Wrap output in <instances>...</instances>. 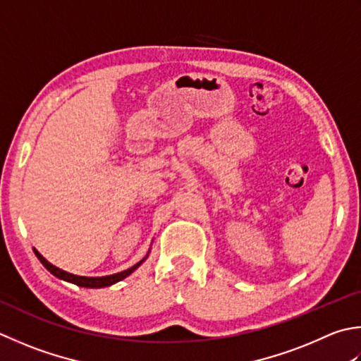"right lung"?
Wrapping results in <instances>:
<instances>
[{
    "mask_svg": "<svg viewBox=\"0 0 361 361\" xmlns=\"http://www.w3.org/2000/svg\"><path fill=\"white\" fill-rule=\"evenodd\" d=\"M32 250L35 253V257L39 258L40 263L45 266V269L51 272L54 277H58V279H61L63 281H68V283H73L76 286H81V288H106V286H111V285L117 283V281H122L123 279H126V277H128V275H131L134 271H136L137 267L142 264L144 261L148 258V253H150V249H148L147 255L142 259H140L139 263L131 266L130 269H126V271L112 274V275H106V277H82V275H75V274H70L67 271L59 269V267H56L54 264L49 263L48 259H45L44 257H42L37 249H34V247H32Z\"/></svg>",
    "mask_w": 361,
    "mask_h": 361,
    "instance_id": "add662e5",
    "label": "right lung"
}]
</instances>
